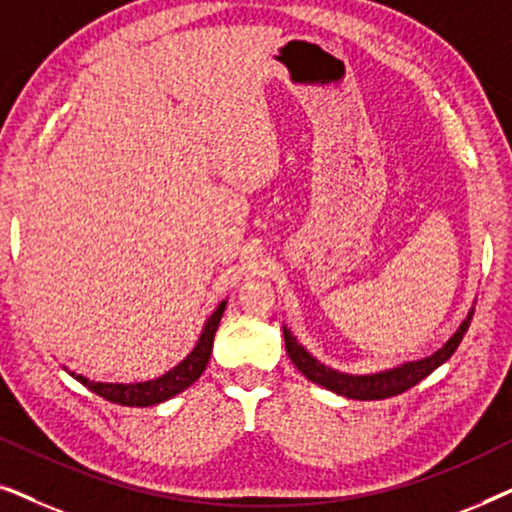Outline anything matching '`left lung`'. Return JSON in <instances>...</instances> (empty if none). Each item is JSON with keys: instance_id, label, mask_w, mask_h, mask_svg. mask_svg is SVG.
Instances as JSON below:
<instances>
[{"instance_id": "left-lung-1", "label": "left lung", "mask_w": 512, "mask_h": 512, "mask_svg": "<svg viewBox=\"0 0 512 512\" xmlns=\"http://www.w3.org/2000/svg\"><path fill=\"white\" fill-rule=\"evenodd\" d=\"M471 319H473V310L468 312V317L464 321H461L457 333H454L436 354L426 356V359H419V361H408L403 363V366L382 370V373H370V375H347V373H340V370L324 366V363L314 359V356L307 352L296 338H293L286 326H284V342L293 366H296L307 380H312L314 384H319V387L324 389L335 391L338 396L354 398V401H382V398L398 396L403 394V391L412 389L415 384L422 382L426 375H431L438 366H443V363L454 354V349L459 347V342L464 340V333L468 331Z\"/></svg>"}]
</instances>
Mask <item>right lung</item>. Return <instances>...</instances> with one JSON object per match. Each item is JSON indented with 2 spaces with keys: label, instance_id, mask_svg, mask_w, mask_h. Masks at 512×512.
Wrapping results in <instances>:
<instances>
[{
  "label": "right lung",
  "instance_id": "add662e5",
  "mask_svg": "<svg viewBox=\"0 0 512 512\" xmlns=\"http://www.w3.org/2000/svg\"><path fill=\"white\" fill-rule=\"evenodd\" d=\"M223 310H226V300H221L219 307L212 312V317L205 321L198 345L193 347V352L186 356L184 361L177 363L172 370H167L165 375L156 377V380L146 382H132V384H118V382H93L88 377L69 373L74 380H79L83 387H88L93 394L107 398L111 403L128 405V408H149V405H158L167 401V398L181 394V391L191 387L198 377L205 373L209 356H212V345L216 328L221 324Z\"/></svg>",
  "mask_w": 512,
  "mask_h": 512
}]
</instances>
